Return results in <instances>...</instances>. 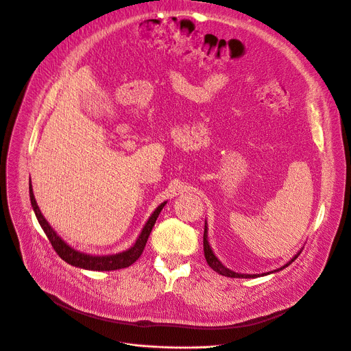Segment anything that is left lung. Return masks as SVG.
I'll use <instances>...</instances> for the list:
<instances>
[{"label": "left lung", "mask_w": 351, "mask_h": 351, "mask_svg": "<svg viewBox=\"0 0 351 351\" xmlns=\"http://www.w3.org/2000/svg\"><path fill=\"white\" fill-rule=\"evenodd\" d=\"M203 250H204V256H206V261H207L208 267L212 268L213 271H216L217 274H220V275L230 276V278H256V276H261V275H255V274H239V272H234V271H231V269L226 268V267L219 261V258L215 255L213 250L210 248V244H208V241H207V223H204ZM300 251H302V250H300ZM300 251L293 256V258H292L289 263H287L284 267H281L279 269H284V268H287L288 265H291V264L298 258V255L300 254ZM279 269H276V271H279ZM276 271H275V272H276ZM268 274H269V272H268ZM268 274H263V275H268Z\"/></svg>", "instance_id": "left-lung-1"}]
</instances>
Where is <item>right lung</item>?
Here are the masks:
<instances>
[{
    "label": "right lung",
    "instance_id": "right-lung-1",
    "mask_svg": "<svg viewBox=\"0 0 351 351\" xmlns=\"http://www.w3.org/2000/svg\"><path fill=\"white\" fill-rule=\"evenodd\" d=\"M29 197H31V204H32V208L35 212V216H36L42 230L45 231L46 237L49 239L53 250L58 252L60 258L70 265L79 267L83 269H90V271H114V269H121V268H127V267L132 265L139 258V256H141V254L145 248V244L148 241V237L152 231V227L160 213V210L163 208V206L167 204V202H163L155 208V212L151 215V217L145 223L141 234H139V237L136 239L135 244L131 248H128L123 252H119V254H112V255H90V254H84V252H80V251L72 248L56 234V231L51 227V224L46 221L43 215L40 213V210H39L35 196H34V192H32L31 183H29Z\"/></svg>",
    "mask_w": 351,
    "mask_h": 351
}]
</instances>
